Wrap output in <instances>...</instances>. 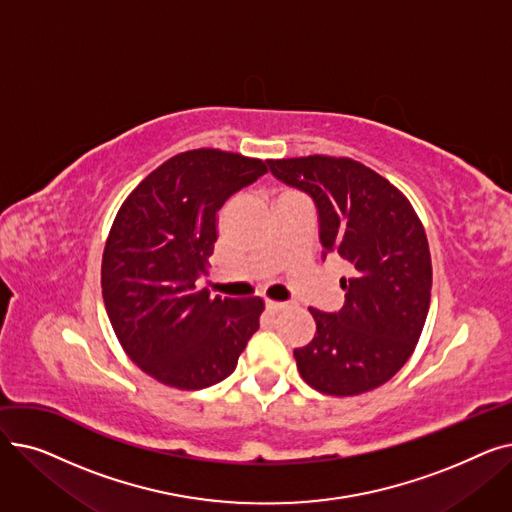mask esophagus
Returning <instances> with one entry per match:
<instances>
[{
	"label": "esophagus",
	"mask_w": 512,
	"mask_h": 512,
	"mask_svg": "<svg viewBox=\"0 0 512 512\" xmlns=\"http://www.w3.org/2000/svg\"><path fill=\"white\" fill-rule=\"evenodd\" d=\"M265 309L270 313H280L284 309H288V303H278V301H267L265 303Z\"/></svg>",
	"instance_id": "34e87169"
}]
</instances>
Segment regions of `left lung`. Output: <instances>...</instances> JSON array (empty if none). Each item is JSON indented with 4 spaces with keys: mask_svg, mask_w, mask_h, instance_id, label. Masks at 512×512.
<instances>
[{
    "mask_svg": "<svg viewBox=\"0 0 512 512\" xmlns=\"http://www.w3.org/2000/svg\"><path fill=\"white\" fill-rule=\"evenodd\" d=\"M282 182L309 193L328 253L353 267L342 278L344 307H309L315 336L294 348L301 378L330 396H357L386 384L409 361L432 299L425 228L398 188L351 157L270 159Z\"/></svg>",
    "mask_w": 512,
    "mask_h": 512,
    "instance_id": "obj_1",
    "label": "left lung"
}]
</instances>
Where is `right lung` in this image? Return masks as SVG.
<instances>
[{"label": "right lung", "mask_w": 512, "mask_h": 512, "mask_svg": "<svg viewBox=\"0 0 512 512\" xmlns=\"http://www.w3.org/2000/svg\"><path fill=\"white\" fill-rule=\"evenodd\" d=\"M267 161L205 147L178 153L116 213L101 259L105 311L124 353L161 384L222 382L259 330L263 299L211 297L195 282L209 270L218 209L263 176Z\"/></svg>", "instance_id": "add662e5"}]
</instances>
